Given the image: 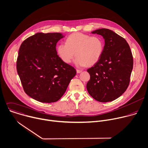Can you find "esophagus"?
Instances as JSON below:
<instances>
[{
    "mask_svg": "<svg viewBox=\"0 0 148 148\" xmlns=\"http://www.w3.org/2000/svg\"><path fill=\"white\" fill-rule=\"evenodd\" d=\"M76 72H77V73H81L82 72V70H79V69H77Z\"/></svg>",
    "mask_w": 148,
    "mask_h": 148,
    "instance_id": "34e87169",
    "label": "esophagus"
}]
</instances>
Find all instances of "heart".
<instances>
[{"instance_id":"obj_1","label":"heart","mask_w":148,"mask_h":148,"mask_svg":"<svg viewBox=\"0 0 148 148\" xmlns=\"http://www.w3.org/2000/svg\"><path fill=\"white\" fill-rule=\"evenodd\" d=\"M57 53L61 60L69 64L73 58L77 66L86 65L92 66L98 62L104 50V41L99 36H92L82 33L69 35L66 43H61L57 47Z\"/></svg>"}]
</instances>
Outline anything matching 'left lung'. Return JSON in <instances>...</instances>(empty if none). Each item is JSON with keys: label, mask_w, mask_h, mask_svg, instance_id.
<instances>
[{"label": "left lung", "mask_w": 148, "mask_h": 148, "mask_svg": "<svg viewBox=\"0 0 148 148\" xmlns=\"http://www.w3.org/2000/svg\"><path fill=\"white\" fill-rule=\"evenodd\" d=\"M92 33L103 36L105 45L100 60L87 70L90 75L87 90L98 101H111L129 86L133 69L132 52L127 41L111 29L100 28Z\"/></svg>", "instance_id": "1"}]
</instances>
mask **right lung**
<instances>
[{"mask_svg":"<svg viewBox=\"0 0 148 148\" xmlns=\"http://www.w3.org/2000/svg\"><path fill=\"white\" fill-rule=\"evenodd\" d=\"M61 33H38L20 45L17 71L25 93L41 103L60 100L76 75L75 69L57 55L56 43Z\"/></svg>","mask_w":148,"mask_h":148,"instance_id":"1","label":"right lung"}]
</instances>
